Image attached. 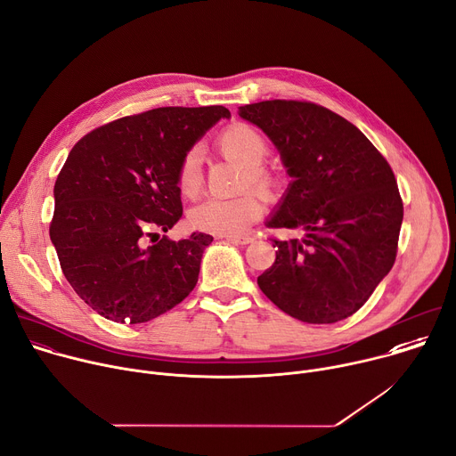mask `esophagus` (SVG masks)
Segmentation results:
<instances>
[{
  "instance_id": "obj_1",
  "label": "esophagus",
  "mask_w": 456,
  "mask_h": 456,
  "mask_svg": "<svg viewBox=\"0 0 456 456\" xmlns=\"http://www.w3.org/2000/svg\"><path fill=\"white\" fill-rule=\"evenodd\" d=\"M226 240L233 242V244H249L251 240H254V237L251 235H224Z\"/></svg>"
}]
</instances>
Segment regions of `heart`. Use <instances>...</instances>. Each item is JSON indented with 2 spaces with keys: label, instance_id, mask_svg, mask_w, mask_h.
I'll use <instances>...</instances> for the list:
<instances>
[{
  "label": "heart",
  "instance_id": "obj_1",
  "mask_svg": "<svg viewBox=\"0 0 456 456\" xmlns=\"http://www.w3.org/2000/svg\"><path fill=\"white\" fill-rule=\"evenodd\" d=\"M221 154L244 167L242 186H256L268 197H277L284 188V177L265 165L270 156L268 137L249 123H232L216 139ZM177 188L183 197L195 199L202 188L199 156L190 150L177 167ZM265 212V199L257 191H246L233 199L210 197L190 210L193 230L216 235H240Z\"/></svg>",
  "mask_w": 456,
  "mask_h": 456
}]
</instances>
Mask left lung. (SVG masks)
<instances>
[{"mask_svg":"<svg viewBox=\"0 0 456 456\" xmlns=\"http://www.w3.org/2000/svg\"><path fill=\"white\" fill-rule=\"evenodd\" d=\"M239 114L265 130L295 179L268 228L298 237H270L277 257L259 288L302 322L347 319L396 259L403 205L389 163L355 125L310 101H261Z\"/></svg>","mask_w":456,"mask_h":456,"instance_id":"8db88e82","label":"left lung"}]
</instances>
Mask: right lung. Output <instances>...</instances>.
<instances>
[{
  "label": "right lung",
  "mask_w": 456,
  "mask_h": 456,
  "mask_svg": "<svg viewBox=\"0 0 456 456\" xmlns=\"http://www.w3.org/2000/svg\"><path fill=\"white\" fill-rule=\"evenodd\" d=\"M228 116L224 107L151 109L97 126L74 144L54 186L50 240L67 281L94 312L141 324L195 288L212 235L147 240L181 219L177 167Z\"/></svg>",
  "instance_id": "right-lung-1"
}]
</instances>
